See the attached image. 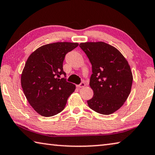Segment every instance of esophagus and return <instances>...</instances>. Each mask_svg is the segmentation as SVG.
Wrapping results in <instances>:
<instances>
[{
	"instance_id": "34e87169",
	"label": "esophagus",
	"mask_w": 155,
	"mask_h": 155,
	"mask_svg": "<svg viewBox=\"0 0 155 155\" xmlns=\"http://www.w3.org/2000/svg\"><path fill=\"white\" fill-rule=\"evenodd\" d=\"M77 87H78V88H82V87H84L85 86V83H84V82H82L81 83L80 85H77Z\"/></svg>"
}]
</instances>
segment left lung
I'll use <instances>...</instances> for the list:
<instances>
[{"label":"left lung","instance_id":"obj_1","mask_svg":"<svg viewBox=\"0 0 155 155\" xmlns=\"http://www.w3.org/2000/svg\"><path fill=\"white\" fill-rule=\"evenodd\" d=\"M92 66L90 85L94 96L89 107L103 115L118 110L130 93L133 74L127 60L118 50L103 41L81 43Z\"/></svg>","mask_w":155,"mask_h":155}]
</instances>
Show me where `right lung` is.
Here are the masks:
<instances>
[{
	"label": "right lung",
	"instance_id": "right-lung-1",
	"mask_svg": "<svg viewBox=\"0 0 155 155\" xmlns=\"http://www.w3.org/2000/svg\"><path fill=\"white\" fill-rule=\"evenodd\" d=\"M78 43L56 42L36 49L28 57L21 74V85L28 103L44 117L58 114L65 108L76 86L67 82L63 70L65 54Z\"/></svg>",
	"mask_w": 155,
	"mask_h": 155
}]
</instances>
